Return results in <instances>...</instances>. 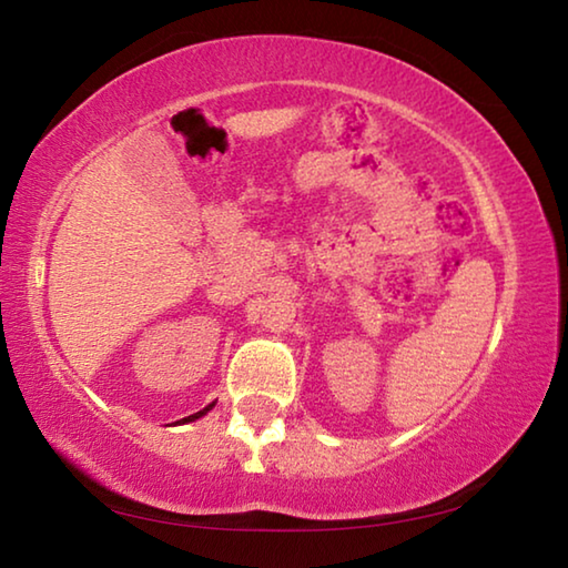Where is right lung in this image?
I'll return each instance as SVG.
<instances>
[{"label": "right lung", "mask_w": 568, "mask_h": 568, "mask_svg": "<svg viewBox=\"0 0 568 568\" xmlns=\"http://www.w3.org/2000/svg\"><path fill=\"white\" fill-rule=\"evenodd\" d=\"M213 406H215V400L210 403V406H205L203 410H197V413H192V416H187V418H182V420H178V423H190V420H197V418H203L207 410H213Z\"/></svg>", "instance_id": "obj_1"}]
</instances>
